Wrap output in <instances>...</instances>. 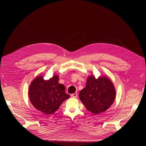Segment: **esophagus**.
I'll use <instances>...</instances> for the list:
<instances>
[{
	"label": "esophagus",
	"instance_id": "esophagus-1",
	"mask_svg": "<svg viewBox=\"0 0 146 146\" xmlns=\"http://www.w3.org/2000/svg\"><path fill=\"white\" fill-rule=\"evenodd\" d=\"M71 96L72 98H77L78 96V94L77 93H74V94H73L71 95Z\"/></svg>",
	"mask_w": 146,
	"mask_h": 146
}]
</instances>
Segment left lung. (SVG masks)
<instances>
[{
  "mask_svg": "<svg viewBox=\"0 0 146 146\" xmlns=\"http://www.w3.org/2000/svg\"><path fill=\"white\" fill-rule=\"evenodd\" d=\"M79 96L87 110L97 115L106 111L112 105L116 91L113 83L107 76L96 79L91 75L88 77L86 87L80 90Z\"/></svg>",
  "mask_w": 146,
  "mask_h": 146,
  "instance_id": "1",
  "label": "left lung"
}]
</instances>
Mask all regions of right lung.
Wrapping results in <instances>:
<instances>
[{
	"label": "right lung",
	"instance_id": "right-lung-1",
	"mask_svg": "<svg viewBox=\"0 0 146 146\" xmlns=\"http://www.w3.org/2000/svg\"><path fill=\"white\" fill-rule=\"evenodd\" d=\"M59 76L54 75L49 80L38 76L31 83L28 95L37 110L46 115L54 113L70 95L65 92L64 85L58 83Z\"/></svg>",
	"mask_w": 146,
	"mask_h": 146
}]
</instances>
